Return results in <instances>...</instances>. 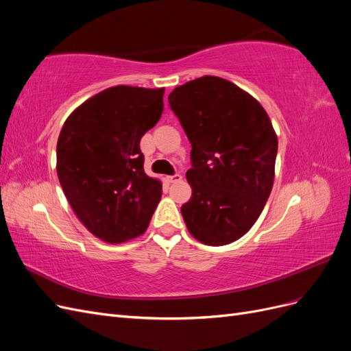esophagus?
Returning <instances> with one entry per match:
<instances>
[{
  "mask_svg": "<svg viewBox=\"0 0 351 351\" xmlns=\"http://www.w3.org/2000/svg\"><path fill=\"white\" fill-rule=\"evenodd\" d=\"M182 174H174V176H168L167 177V180L169 183H178V182H182Z\"/></svg>",
  "mask_w": 351,
  "mask_h": 351,
  "instance_id": "obj_1",
  "label": "esophagus"
}]
</instances>
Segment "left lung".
I'll return each mask as SVG.
<instances>
[{
  "label": "left lung",
  "mask_w": 351,
  "mask_h": 351,
  "mask_svg": "<svg viewBox=\"0 0 351 351\" xmlns=\"http://www.w3.org/2000/svg\"><path fill=\"white\" fill-rule=\"evenodd\" d=\"M168 101L192 143V197L182 206L187 230L208 246L236 241L274 186L278 139L269 117L252 95L217 76L182 84Z\"/></svg>",
  "instance_id": "1"
}]
</instances>
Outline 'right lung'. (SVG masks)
<instances>
[{
    "mask_svg": "<svg viewBox=\"0 0 351 351\" xmlns=\"http://www.w3.org/2000/svg\"><path fill=\"white\" fill-rule=\"evenodd\" d=\"M164 88L112 86L84 101L62 125L57 174L74 214L95 237L142 236L162 183L145 174L142 136L161 119Z\"/></svg>",
    "mask_w": 351,
    "mask_h": 351,
    "instance_id": "obj_1",
    "label": "right lung"
}]
</instances>
